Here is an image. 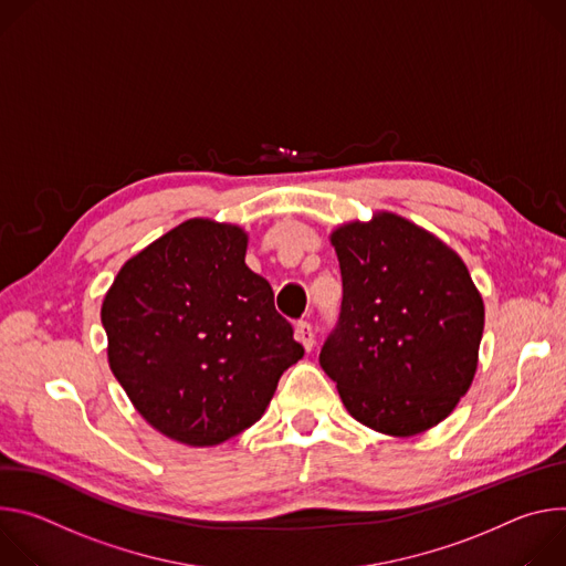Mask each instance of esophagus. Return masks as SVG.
I'll list each match as a JSON object with an SVG mask.
<instances>
[{"label":"esophagus","instance_id":"esophagus-1","mask_svg":"<svg viewBox=\"0 0 566 566\" xmlns=\"http://www.w3.org/2000/svg\"><path fill=\"white\" fill-rule=\"evenodd\" d=\"M296 339L303 344L305 350H312V346H315V331H312L310 322L296 324Z\"/></svg>","mask_w":566,"mask_h":566}]
</instances>
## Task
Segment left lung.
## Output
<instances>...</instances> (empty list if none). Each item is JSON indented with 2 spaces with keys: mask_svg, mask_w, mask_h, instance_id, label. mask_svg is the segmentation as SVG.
Instances as JSON below:
<instances>
[{
  "mask_svg": "<svg viewBox=\"0 0 566 566\" xmlns=\"http://www.w3.org/2000/svg\"><path fill=\"white\" fill-rule=\"evenodd\" d=\"M342 305L319 364L355 420L413 436L472 385L483 301L465 263L420 227L378 213L333 233Z\"/></svg>",
  "mask_w": 566,
  "mask_h": 566,
  "instance_id": "obj_1",
  "label": "left lung"
}]
</instances>
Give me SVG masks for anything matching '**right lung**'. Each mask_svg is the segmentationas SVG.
<instances>
[{"mask_svg":"<svg viewBox=\"0 0 566 566\" xmlns=\"http://www.w3.org/2000/svg\"><path fill=\"white\" fill-rule=\"evenodd\" d=\"M244 249L240 227L188 220L125 263L103 301L114 378L186 446H218L254 424L303 357Z\"/></svg>","mask_w":566,"mask_h":566,"instance_id":"obj_1","label":"right lung"}]
</instances>
